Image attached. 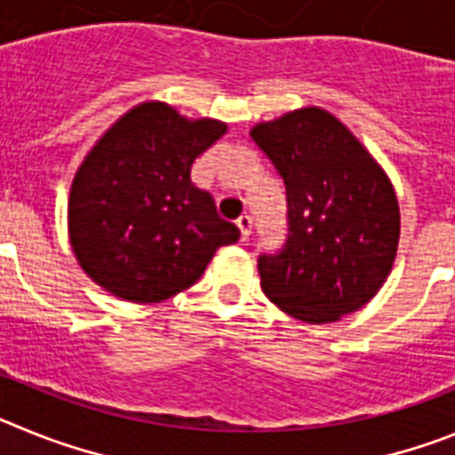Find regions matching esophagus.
Returning <instances> with one entry per match:
<instances>
[{
    "mask_svg": "<svg viewBox=\"0 0 455 455\" xmlns=\"http://www.w3.org/2000/svg\"><path fill=\"white\" fill-rule=\"evenodd\" d=\"M236 228H239V239L241 241H248V235H251V219L248 216H241V219H236Z\"/></svg>",
    "mask_w": 455,
    "mask_h": 455,
    "instance_id": "34e87169",
    "label": "esophagus"
}]
</instances>
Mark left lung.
<instances>
[{
  "mask_svg": "<svg viewBox=\"0 0 455 455\" xmlns=\"http://www.w3.org/2000/svg\"><path fill=\"white\" fill-rule=\"evenodd\" d=\"M283 178L287 241L257 257L271 303L305 323H331L367 305L392 271L401 216L385 171L319 107L252 127Z\"/></svg>",
  "mask_w": 455,
  "mask_h": 455,
  "instance_id": "obj_1",
  "label": "left lung"
}]
</instances>
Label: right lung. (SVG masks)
Instances as JSON below:
<instances>
[{"label": "right lung", "instance_id": "1", "mask_svg": "<svg viewBox=\"0 0 455 455\" xmlns=\"http://www.w3.org/2000/svg\"><path fill=\"white\" fill-rule=\"evenodd\" d=\"M225 132L219 120L143 102L95 143L72 182L68 230L79 267L100 287L159 303L191 287L214 252L239 239L191 182L196 156Z\"/></svg>", "mask_w": 455, "mask_h": 455}]
</instances>
